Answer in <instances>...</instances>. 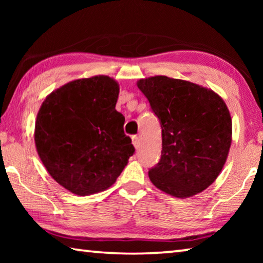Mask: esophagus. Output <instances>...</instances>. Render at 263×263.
I'll use <instances>...</instances> for the list:
<instances>
[{
  "label": "esophagus",
  "instance_id": "obj_1",
  "mask_svg": "<svg viewBox=\"0 0 263 263\" xmlns=\"http://www.w3.org/2000/svg\"><path fill=\"white\" fill-rule=\"evenodd\" d=\"M132 144H133V146H135L136 148L139 147V145H140L139 137H137V136H133V137H132Z\"/></svg>",
  "mask_w": 263,
  "mask_h": 263
}]
</instances>
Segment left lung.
<instances>
[{
    "label": "left lung",
    "instance_id": "obj_1",
    "mask_svg": "<svg viewBox=\"0 0 263 263\" xmlns=\"http://www.w3.org/2000/svg\"><path fill=\"white\" fill-rule=\"evenodd\" d=\"M162 128L161 159L149 169L152 183L177 198L191 197L220 174L232 142V119L211 89L157 75L137 82Z\"/></svg>",
    "mask_w": 263,
    "mask_h": 263
}]
</instances>
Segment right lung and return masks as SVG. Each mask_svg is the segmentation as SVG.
Segmentation results:
<instances>
[{"instance_id": "right-lung-1", "label": "right lung", "mask_w": 263, "mask_h": 263, "mask_svg": "<svg viewBox=\"0 0 263 263\" xmlns=\"http://www.w3.org/2000/svg\"><path fill=\"white\" fill-rule=\"evenodd\" d=\"M119 84L106 75L79 79L55 89L43 102L34 144L48 174L78 196L112 185L135 147L116 110Z\"/></svg>"}]
</instances>
